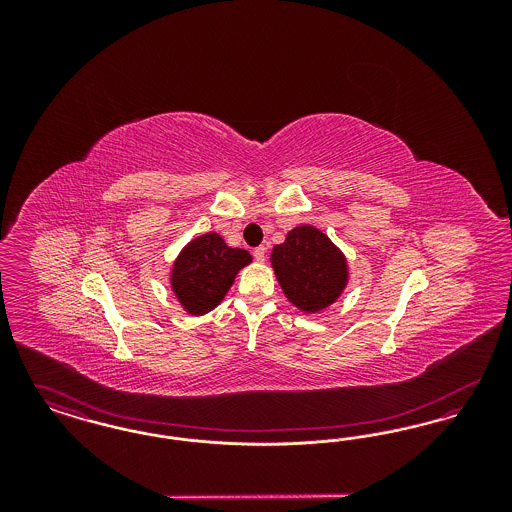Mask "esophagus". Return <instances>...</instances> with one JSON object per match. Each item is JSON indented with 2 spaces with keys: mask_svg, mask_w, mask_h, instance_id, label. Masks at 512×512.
Listing matches in <instances>:
<instances>
[{
  "mask_svg": "<svg viewBox=\"0 0 512 512\" xmlns=\"http://www.w3.org/2000/svg\"><path fill=\"white\" fill-rule=\"evenodd\" d=\"M253 257H255V261H257V263H265V259H267V247H265V245L255 247Z\"/></svg>",
  "mask_w": 512,
  "mask_h": 512,
  "instance_id": "esophagus-1",
  "label": "esophagus"
}]
</instances>
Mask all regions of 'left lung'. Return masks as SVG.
I'll use <instances>...</instances> for the list:
<instances>
[{
	"label": "left lung",
	"instance_id": "8db88e82",
	"mask_svg": "<svg viewBox=\"0 0 512 512\" xmlns=\"http://www.w3.org/2000/svg\"><path fill=\"white\" fill-rule=\"evenodd\" d=\"M270 265L288 301L307 315L334 305L349 282L343 251L313 224L295 226L274 245Z\"/></svg>",
	"mask_w": 512,
	"mask_h": 512
}]
</instances>
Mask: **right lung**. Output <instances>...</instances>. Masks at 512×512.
<instances>
[{
    "label": "right lung",
    "instance_id": "1",
    "mask_svg": "<svg viewBox=\"0 0 512 512\" xmlns=\"http://www.w3.org/2000/svg\"><path fill=\"white\" fill-rule=\"evenodd\" d=\"M251 261L249 251L230 247L217 232L195 236L172 263V293L188 315L201 317L219 307L236 274Z\"/></svg>",
    "mask_w": 512,
    "mask_h": 512
}]
</instances>
